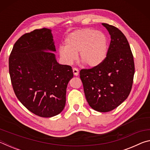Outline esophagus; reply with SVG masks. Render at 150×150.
I'll return each instance as SVG.
<instances>
[{"label": "esophagus", "mask_w": 150, "mask_h": 150, "mask_svg": "<svg viewBox=\"0 0 150 150\" xmlns=\"http://www.w3.org/2000/svg\"><path fill=\"white\" fill-rule=\"evenodd\" d=\"M73 74H74L75 76H78L79 75V70L77 69H76V68H73Z\"/></svg>", "instance_id": "esophagus-1"}]
</instances>
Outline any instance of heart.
I'll use <instances>...</instances> for the list:
<instances>
[{"label":"heart","instance_id":"heart-1","mask_svg":"<svg viewBox=\"0 0 150 150\" xmlns=\"http://www.w3.org/2000/svg\"><path fill=\"white\" fill-rule=\"evenodd\" d=\"M65 47H59L61 59L71 65L78 57L90 67L99 66L107 55L108 42L106 35L99 31L85 28L75 30L65 40Z\"/></svg>","mask_w":150,"mask_h":150}]
</instances>
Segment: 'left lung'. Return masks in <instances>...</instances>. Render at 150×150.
<instances>
[{
  "label": "left lung",
  "mask_w": 150,
  "mask_h": 150,
  "mask_svg": "<svg viewBox=\"0 0 150 150\" xmlns=\"http://www.w3.org/2000/svg\"><path fill=\"white\" fill-rule=\"evenodd\" d=\"M110 35L107 55L98 67L82 69V81L87 103L100 112L114 110L125 100L132 87L134 62L130 45L120 30L103 23Z\"/></svg>",
  "instance_id": "obj_1"
}]
</instances>
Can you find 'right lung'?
I'll list each match as a JSON object with an SVG mask.
<instances>
[{"label": "right lung", "instance_id": "1", "mask_svg": "<svg viewBox=\"0 0 150 150\" xmlns=\"http://www.w3.org/2000/svg\"><path fill=\"white\" fill-rule=\"evenodd\" d=\"M52 30H35L22 35L9 57L15 95L32 113L50 118L62 112L66 91L73 77L71 67L57 62Z\"/></svg>", "mask_w": 150, "mask_h": 150}]
</instances>
